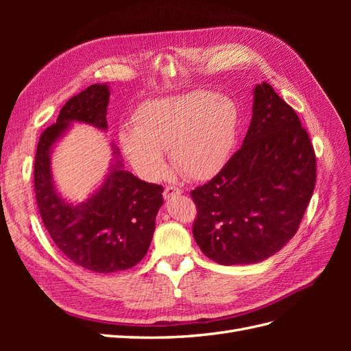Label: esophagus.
<instances>
[{
    "label": "esophagus",
    "mask_w": 351,
    "mask_h": 351,
    "mask_svg": "<svg viewBox=\"0 0 351 351\" xmlns=\"http://www.w3.org/2000/svg\"><path fill=\"white\" fill-rule=\"evenodd\" d=\"M182 192H183V190L176 187V186H167L164 189V199H169V197H173V196L182 195Z\"/></svg>",
    "instance_id": "esophagus-1"
}]
</instances>
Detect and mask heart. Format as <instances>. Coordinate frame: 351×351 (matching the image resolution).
I'll return each mask as SVG.
<instances>
[{
	"instance_id": "obj_1",
	"label": "heart",
	"mask_w": 351,
	"mask_h": 351,
	"mask_svg": "<svg viewBox=\"0 0 351 351\" xmlns=\"http://www.w3.org/2000/svg\"><path fill=\"white\" fill-rule=\"evenodd\" d=\"M237 105L212 92L154 99L133 115V129H123L120 143L133 167L146 178L162 174V151L180 173L205 180L226 165L236 143Z\"/></svg>"
}]
</instances>
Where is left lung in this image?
<instances>
[{
	"instance_id": "8db88e82",
	"label": "left lung",
	"mask_w": 351,
	"mask_h": 351,
	"mask_svg": "<svg viewBox=\"0 0 351 351\" xmlns=\"http://www.w3.org/2000/svg\"><path fill=\"white\" fill-rule=\"evenodd\" d=\"M315 182L316 156L299 117L269 83L258 84L243 146L190 192L197 246L219 265L272 256L299 230Z\"/></svg>"
}]
</instances>
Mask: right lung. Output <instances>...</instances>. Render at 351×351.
Masks as SVG:
<instances>
[{"label": "right lung", "mask_w": 351, "mask_h": 351, "mask_svg": "<svg viewBox=\"0 0 351 351\" xmlns=\"http://www.w3.org/2000/svg\"><path fill=\"white\" fill-rule=\"evenodd\" d=\"M107 84H90L61 108L57 123L40 134L35 156L36 204L57 247L83 269L99 274L124 271L139 263L155 231V217L164 189L123 169L112 146L114 164L104 184L82 204H69L56 190L51 174V147L73 121L107 130Z\"/></svg>", "instance_id": "right-lung-1"}]
</instances>
